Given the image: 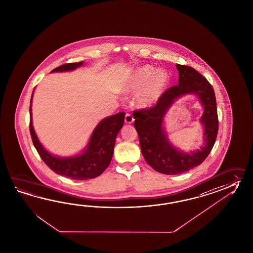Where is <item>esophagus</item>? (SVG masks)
Listing matches in <instances>:
<instances>
[{"mask_svg": "<svg viewBox=\"0 0 253 253\" xmlns=\"http://www.w3.org/2000/svg\"><path fill=\"white\" fill-rule=\"evenodd\" d=\"M133 121H134V119H133L131 114L127 113V114L125 115V123H126V124H132V123H133Z\"/></svg>", "mask_w": 253, "mask_h": 253, "instance_id": "obj_1", "label": "esophagus"}]
</instances>
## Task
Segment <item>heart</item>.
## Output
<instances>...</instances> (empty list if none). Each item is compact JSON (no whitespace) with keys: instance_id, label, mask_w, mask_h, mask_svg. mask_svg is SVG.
Wrapping results in <instances>:
<instances>
[{"instance_id":"obj_1","label":"heart","mask_w":253,"mask_h":253,"mask_svg":"<svg viewBox=\"0 0 253 253\" xmlns=\"http://www.w3.org/2000/svg\"><path fill=\"white\" fill-rule=\"evenodd\" d=\"M170 78L164 70L151 65L135 69L124 86L126 91L138 90L135 101L140 108H151L162 99L168 89Z\"/></svg>"}]
</instances>
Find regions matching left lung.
Listing matches in <instances>:
<instances>
[{"mask_svg":"<svg viewBox=\"0 0 253 253\" xmlns=\"http://www.w3.org/2000/svg\"><path fill=\"white\" fill-rule=\"evenodd\" d=\"M179 72L178 85L165 91L156 106L133 113L134 127L140 140V150L147 163L163 174H180L195 168L208 157L218 133V114L213 88L206 78L193 68L176 64ZM196 95L204 109L200 123L204 142L200 149L183 152L168 138L165 118L180 97Z\"/></svg>","mask_w":253,"mask_h":253,"instance_id":"left-lung-1","label":"left lung"}]
</instances>
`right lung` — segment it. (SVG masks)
<instances>
[{"label":"right lung","instance_id":"add662e5","mask_svg":"<svg viewBox=\"0 0 253 253\" xmlns=\"http://www.w3.org/2000/svg\"><path fill=\"white\" fill-rule=\"evenodd\" d=\"M84 65V62L67 63L55 68L51 73L72 72ZM34 92V90L30 102V131L34 147L46 165L57 174L73 180H89L101 175L112 161L115 140L124 126L125 113L122 112L102 119L92 130L87 145L82 152L72 156H58L42 144L34 130L32 113Z\"/></svg>","mask_w":253,"mask_h":253}]
</instances>
